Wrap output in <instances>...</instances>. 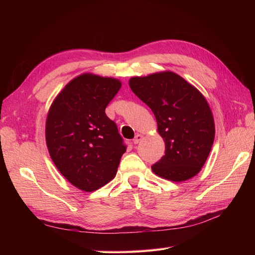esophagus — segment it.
I'll use <instances>...</instances> for the list:
<instances>
[{
	"label": "esophagus",
	"mask_w": 255,
	"mask_h": 255,
	"mask_svg": "<svg viewBox=\"0 0 255 255\" xmlns=\"http://www.w3.org/2000/svg\"><path fill=\"white\" fill-rule=\"evenodd\" d=\"M142 138H143V136H142V135H140V134H137V135L135 136L134 139H133V142H134L135 144L139 143V142H140V140L142 139Z\"/></svg>",
	"instance_id": "1"
}]
</instances>
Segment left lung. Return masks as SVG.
<instances>
[{
  "label": "left lung",
  "mask_w": 255,
  "mask_h": 255,
  "mask_svg": "<svg viewBox=\"0 0 255 255\" xmlns=\"http://www.w3.org/2000/svg\"><path fill=\"white\" fill-rule=\"evenodd\" d=\"M129 87L153 112L166 144L153 172L173 182L198 174L215 138L213 114L201 92L170 71L133 78Z\"/></svg>",
  "instance_id": "8db88e82"
}]
</instances>
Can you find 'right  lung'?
<instances>
[{
    "label": "right lung",
    "instance_id": "add662e5",
    "mask_svg": "<svg viewBox=\"0 0 255 255\" xmlns=\"http://www.w3.org/2000/svg\"><path fill=\"white\" fill-rule=\"evenodd\" d=\"M118 80L83 74L54 100L45 123V140L53 163L75 187L94 191L117 173L127 144L105 114L119 91Z\"/></svg>",
    "mask_w": 255,
    "mask_h": 255
}]
</instances>
